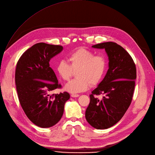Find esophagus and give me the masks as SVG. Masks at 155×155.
Returning <instances> with one entry per match:
<instances>
[{
	"instance_id": "esophagus-1",
	"label": "esophagus",
	"mask_w": 155,
	"mask_h": 155,
	"mask_svg": "<svg viewBox=\"0 0 155 155\" xmlns=\"http://www.w3.org/2000/svg\"><path fill=\"white\" fill-rule=\"evenodd\" d=\"M71 97H73V98L78 97H79V95H78V94H71Z\"/></svg>"
}]
</instances>
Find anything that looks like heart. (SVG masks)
I'll return each instance as SVG.
<instances>
[{
	"label": "heart",
	"mask_w": 155,
	"mask_h": 155,
	"mask_svg": "<svg viewBox=\"0 0 155 155\" xmlns=\"http://www.w3.org/2000/svg\"><path fill=\"white\" fill-rule=\"evenodd\" d=\"M70 65L60 60L56 66V71L61 79L68 81L77 71V78L65 85V90L71 94L85 91L90 84L96 85L104 78L107 70V60L103 55H95L93 51L79 48L70 54L67 57Z\"/></svg>",
	"instance_id": "1"
}]
</instances>
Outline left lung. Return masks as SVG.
<instances>
[{"label":"left lung","instance_id":"obj_1","mask_svg":"<svg viewBox=\"0 0 155 155\" xmlns=\"http://www.w3.org/2000/svg\"><path fill=\"white\" fill-rule=\"evenodd\" d=\"M91 47L105 49L109 60L108 70L104 78L91 91L85 118L94 128L107 129L121 120L131 104L137 70L131 57L117 44L107 42ZM100 94L104 96L100 101L95 95Z\"/></svg>","mask_w":155,"mask_h":155}]
</instances>
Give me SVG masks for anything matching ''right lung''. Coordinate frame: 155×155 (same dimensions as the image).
I'll return each mask as SVG.
<instances>
[{
	"mask_svg": "<svg viewBox=\"0 0 155 155\" xmlns=\"http://www.w3.org/2000/svg\"><path fill=\"white\" fill-rule=\"evenodd\" d=\"M62 50L60 45L38 43L27 49L17 64L15 80L20 104L28 118L41 128L57 124L70 98L67 92L50 94L61 85L49 61Z\"/></svg>",
	"mask_w": 155,
	"mask_h": 155,
	"instance_id": "obj_1",
	"label": "right lung"
}]
</instances>
